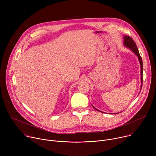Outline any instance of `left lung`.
<instances>
[{
	"mask_svg": "<svg viewBox=\"0 0 156 156\" xmlns=\"http://www.w3.org/2000/svg\"><path fill=\"white\" fill-rule=\"evenodd\" d=\"M123 39H124V41H123V44H124V46L128 48H129V49H131L133 52H134L137 56H138V60H139V62L140 63V66H141V84H143V61H142V58H141V57L139 53V51H138V48L136 45V43L135 42V41L133 40V39L128 36H125L123 37ZM142 84L141 86V89L142 88ZM96 110L98 111H99V112H101V111L99 110L98 109L96 108L94 106H93ZM117 114H119V113H117Z\"/></svg>",
	"mask_w": 156,
	"mask_h": 156,
	"instance_id": "1",
	"label": "left lung"
}]
</instances>
